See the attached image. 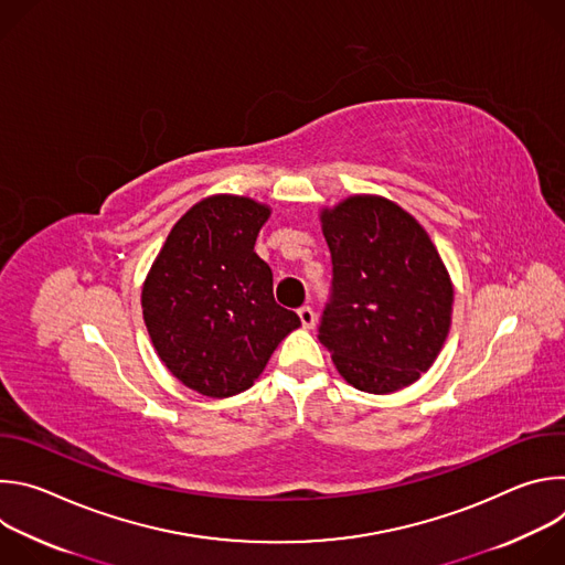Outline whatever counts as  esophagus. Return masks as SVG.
<instances>
[{
  "label": "esophagus",
  "mask_w": 565,
  "mask_h": 565,
  "mask_svg": "<svg viewBox=\"0 0 565 565\" xmlns=\"http://www.w3.org/2000/svg\"><path fill=\"white\" fill-rule=\"evenodd\" d=\"M297 315H299V319H301V327H303V329H312V327H315V310H312L310 306H301V308L297 310Z\"/></svg>",
  "instance_id": "esophagus-1"
}]
</instances>
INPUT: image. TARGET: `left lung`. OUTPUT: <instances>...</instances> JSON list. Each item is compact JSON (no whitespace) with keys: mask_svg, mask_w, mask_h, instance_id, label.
<instances>
[{"mask_svg":"<svg viewBox=\"0 0 565 565\" xmlns=\"http://www.w3.org/2000/svg\"><path fill=\"white\" fill-rule=\"evenodd\" d=\"M333 262L319 342L340 375L366 393L414 384L438 358L454 288L423 225L380 196L321 212Z\"/></svg>","mask_w":565,"mask_h":565,"instance_id":"8db88e82","label":"left lung"}]
</instances>
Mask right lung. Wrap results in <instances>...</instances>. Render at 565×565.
Segmentation results:
<instances>
[{"label": "right lung", "instance_id": "add662e5", "mask_svg": "<svg viewBox=\"0 0 565 565\" xmlns=\"http://www.w3.org/2000/svg\"><path fill=\"white\" fill-rule=\"evenodd\" d=\"M270 210L246 196H210L170 232L142 288L158 358L185 386L227 397L253 386L301 321L273 295L255 253Z\"/></svg>", "mask_w": 565, "mask_h": 565}]
</instances>
